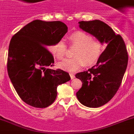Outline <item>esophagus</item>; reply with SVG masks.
<instances>
[{"label":"esophagus","mask_w":134,"mask_h":134,"mask_svg":"<svg viewBox=\"0 0 134 134\" xmlns=\"http://www.w3.org/2000/svg\"><path fill=\"white\" fill-rule=\"evenodd\" d=\"M70 78H71V79H73L75 77V75H74L73 73H70Z\"/></svg>","instance_id":"34e87169"}]
</instances>
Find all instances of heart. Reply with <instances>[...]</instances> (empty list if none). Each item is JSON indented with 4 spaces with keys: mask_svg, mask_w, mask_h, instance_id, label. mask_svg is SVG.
<instances>
[{
    "mask_svg": "<svg viewBox=\"0 0 134 134\" xmlns=\"http://www.w3.org/2000/svg\"><path fill=\"white\" fill-rule=\"evenodd\" d=\"M70 47H76L72 58L66 59L59 63L58 66L69 72H75L83 65L87 66L94 64L99 61L103 53L102 42L93 40L90 34L83 31H76L68 36ZM52 53L57 59H64L67 51V46L63 40H59L51 48Z\"/></svg>",
    "mask_w": 134,
    "mask_h": 134,
    "instance_id": "b5f03b06",
    "label": "heart"
}]
</instances>
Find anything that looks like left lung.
I'll use <instances>...</instances> for the list:
<instances>
[{"label": "left lung", "instance_id": "obj_1", "mask_svg": "<svg viewBox=\"0 0 134 134\" xmlns=\"http://www.w3.org/2000/svg\"><path fill=\"white\" fill-rule=\"evenodd\" d=\"M79 23L81 29L108 44L97 64L75 75L82 82L77 92L79 102L89 108H99L109 102L120 88L127 66V51L122 37L102 21Z\"/></svg>", "mask_w": 134, "mask_h": 134}]
</instances>
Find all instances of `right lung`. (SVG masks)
Returning a JSON list of instances; mask_svg holds the SVG:
<instances>
[{
	"instance_id": "add662e5",
	"label": "right lung",
	"mask_w": 134,
	"mask_h": 134,
	"mask_svg": "<svg viewBox=\"0 0 134 134\" xmlns=\"http://www.w3.org/2000/svg\"><path fill=\"white\" fill-rule=\"evenodd\" d=\"M68 27L61 21L35 20L12 37L9 46L7 71L20 99L37 108L51 105L57 86L70 80L67 72L53 70L54 57L46 47L61 40Z\"/></svg>"
}]
</instances>
